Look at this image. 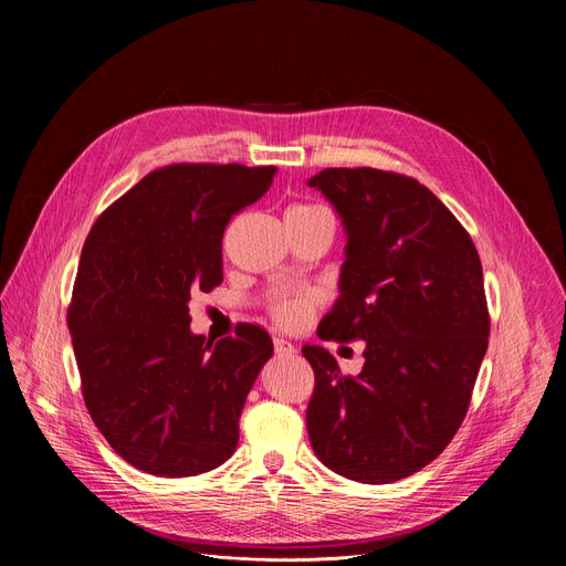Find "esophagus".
Instances as JSON below:
<instances>
[{"mask_svg":"<svg viewBox=\"0 0 566 566\" xmlns=\"http://www.w3.org/2000/svg\"><path fill=\"white\" fill-rule=\"evenodd\" d=\"M273 344H275V353L280 355V358H291V355L295 353V346L282 337H275Z\"/></svg>","mask_w":566,"mask_h":566,"instance_id":"34e87169","label":"esophagus"}]
</instances>
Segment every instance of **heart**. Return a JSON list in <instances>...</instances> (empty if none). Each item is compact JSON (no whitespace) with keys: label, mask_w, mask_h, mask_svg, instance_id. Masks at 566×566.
Instances as JSON below:
<instances>
[{"label":"heart","mask_w":566,"mask_h":566,"mask_svg":"<svg viewBox=\"0 0 566 566\" xmlns=\"http://www.w3.org/2000/svg\"><path fill=\"white\" fill-rule=\"evenodd\" d=\"M293 208H314V206H293ZM310 314V301L307 298H289L282 301L275 310L273 316L277 318V323L286 325V328H293V325H298L307 318Z\"/></svg>","instance_id":"heart-1"}]
</instances>
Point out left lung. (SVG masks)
Instances as JSON below:
<instances>
[{
    "label": "left lung",
    "instance_id": "1",
    "mask_svg": "<svg viewBox=\"0 0 566 566\" xmlns=\"http://www.w3.org/2000/svg\"><path fill=\"white\" fill-rule=\"evenodd\" d=\"M307 186L346 233L339 298L316 333L365 342L358 376H342L323 346H303L316 376L310 442L342 478L390 484L429 465L465 418L491 331L482 261L415 178L339 167Z\"/></svg>",
    "mask_w": 566,
    "mask_h": 566
}]
</instances>
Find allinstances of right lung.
<instances>
[{"label": "right lung", "mask_w": 566, "mask_h": 566, "mask_svg": "<svg viewBox=\"0 0 566 566\" xmlns=\"http://www.w3.org/2000/svg\"><path fill=\"white\" fill-rule=\"evenodd\" d=\"M275 167L169 165L114 201L82 248L69 331L98 431L130 465L192 478L222 465L273 339L254 323L206 342L190 295L222 284V233Z\"/></svg>", "instance_id": "1"}]
</instances>
